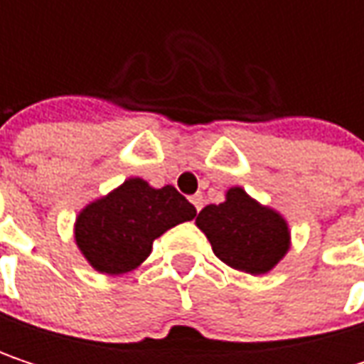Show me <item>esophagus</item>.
<instances>
[{"label": "esophagus", "mask_w": 364, "mask_h": 364, "mask_svg": "<svg viewBox=\"0 0 364 364\" xmlns=\"http://www.w3.org/2000/svg\"><path fill=\"white\" fill-rule=\"evenodd\" d=\"M191 204H193V208H196V210H200V208H202V204H204V198H202L200 193H196V196H191Z\"/></svg>", "instance_id": "esophagus-1"}]
</instances>
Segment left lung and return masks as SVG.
<instances>
[{
	"instance_id": "obj_1",
	"label": "left lung",
	"mask_w": 364,
	"mask_h": 364,
	"mask_svg": "<svg viewBox=\"0 0 364 364\" xmlns=\"http://www.w3.org/2000/svg\"><path fill=\"white\" fill-rule=\"evenodd\" d=\"M213 253L247 274H267L291 245V232L280 213L261 206L242 187H232L225 202L208 204L196 217Z\"/></svg>"
}]
</instances>
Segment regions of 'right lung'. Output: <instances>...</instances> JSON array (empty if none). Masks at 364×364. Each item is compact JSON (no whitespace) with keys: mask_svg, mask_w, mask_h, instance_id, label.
Listing matches in <instances>:
<instances>
[{"mask_svg":"<svg viewBox=\"0 0 364 364\" xmlns=\"http://www.w3.org/2000/svg\"><path fill=\"white\" fill-rule=\"evenodd\" d=\"M196 217L173 185L160 189L132 177L90 202L75 219V242L101 274H126L139 267L166 230Z\"/></svg>","mask_w":364,"mask_h":364,"instance_id":"obj_1","label":"right lung"}]
</instances>
